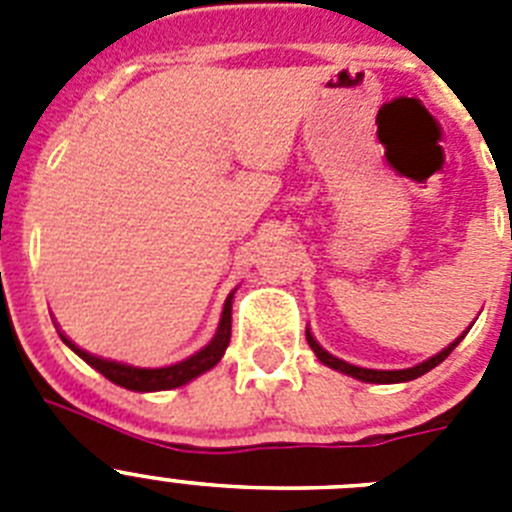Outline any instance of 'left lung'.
Masks as SVG:
<instances>
[{"instance_id":"1","label":"left lung","mask_w":512,"mask_h":512,"mask_svg":"<svg viewBox=\"0 0 512 512\" xmlns=\"http://www.w3.org/2000/svg\"><path fill=\"white\" fill-rule=\"evenodd\" d=\"M305 336H307V343H310V348H312V351H315V356H318V359L323 361L325 366H330V369H336V372H343V374H348V377H354V379H361V382L397 384V382H410V379H418V377H423L425 372H431L433 366L441 364V361L446 359V356H449L456 346H459L461 338L467 336V330H464V333H461V336L456 338L454 343H449V346L443 348V351H438L436 356H431V359H428V361H423V364H415V366H410V369H395V372H382V369H361V366L346 364V361L336 359V356H330L328 351H325V348L320 346V343L315 341V338H312L310 328L305 330Z\"/></svg>"}]
</instances>
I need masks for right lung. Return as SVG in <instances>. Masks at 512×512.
Listing matches in <instances>:
<instances>
[{"instance_id": "1", "label": "right lung", "mask_w": 512, "mask_h": 512, "mask_svg": "<svg viewBox=\"0 0 512 512\" xmlns=\"http://www.w3.org/2000/svg\"><path fill=\"white\" fill-rule=\"evenodd\" d=\"M230 310H233V292L228 295L223 307V318H220V325H217V333L205 348H200L197 354H192L189 359L179 361V364L171 366H161V369H140V366H130V364H120V361H110V359H99V356L87 354L84 348H79L76 343H71L69 338L61 336V341L79 354L81 359L87 361L89 366H94L99 374L110 379V382L120 384L125 390L133 392H158V390H174V387H182V384L192 382L200 374L210 372L212 366L217 361L223 359L225 348L230 343Z\"/></svg>"}]
</instances>
